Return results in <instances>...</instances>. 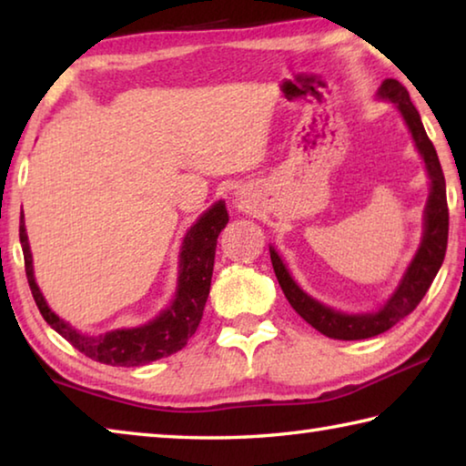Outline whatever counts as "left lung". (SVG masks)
Returning a JSON list of instances; mask_svg holds the SVG:
<instances>
[{
    "instance_id": "8db88e82",
    "label": "left lung",
    "mask_w": 466,
    "mask_h": 466,
    "mask_svg": "<svg viewBox=\"0 0 466 466\" xmlns=\"http://www.w3.org/2000/svg\"><path fill=\"white\" fill-rule=\"evenodd\" d=\"M378 98L394 102V106L400 110L431 180V191L428 197V205H425L423 240L420 244V250L415 252L411 265H409L405 278L400 279L399 288L394 289V294L386 299V304L378 312L341 314L329 309V306H322L309 294H304L296 286V281L289 278V271L286 269V265H283L278 252H275L273 247H269L275 278H278L291 309L309 322V325L320 330L322 335L330 339H343V341H358V339L376 337L397 325L399 320H403L407 314H411L417 309V304L423 299L425 291L430 289L441 263H444L448 244L446 180L440 167L436 147H433L428 133L423 129L421 116L413 106L411 98H409L405 86L397 80H384L380 88H378Z\"/></svg>"
}]
</instances>
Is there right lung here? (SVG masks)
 Instances as JSON below:
<instances>
[{"label": "right lung", "instance_id": "1", "mask_svg": "<svg viewBox=\"0 0 466 466\" xmlns=\"http://www.w3.org/2000/svg\"><path fill=\"white\" fill-rule=\"evenodd\" d=\"M226 224V203L218 201L191 226V230L185 236L183 248H180L177 296L168 309L160 312V317H156L144 327L116 329L105 335L88 337L59 319L46 306L41 289H38L35 281L33 255H30L28 247L25 214H20V244L22 252H25L28 286L43 319L63 339H67L77 351H82L84 356L108 366H144L149 364V361L172 356V353L183 350L188 339L195 335L209 296L218 236L224 230Z\"/></svg>", "mask_w": 466, "mask_h": 466}]
</instances>
